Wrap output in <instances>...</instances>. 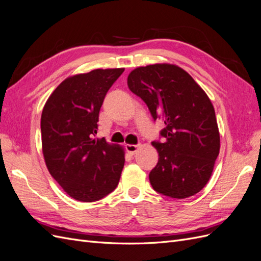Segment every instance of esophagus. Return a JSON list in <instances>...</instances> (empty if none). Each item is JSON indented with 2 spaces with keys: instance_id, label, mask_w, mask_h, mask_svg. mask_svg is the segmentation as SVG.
I'll return each instance as SVG.
<instances>
[{
  "instance_id": "1",
  "label": "esophagus",
  "mask_w": 261,
  "mask_h": 261,
  "mask_svg": "<svg viewBox=\"0 0 261 261\" xmlns=\"http://www.w3.org/2000/svg\"><path fill=\"white\" fill-rule=\"evenodd\" d=\"M139 147H140V145H126V150H127L128 153L135 154Z\"/></svg>"
}]
</instances>
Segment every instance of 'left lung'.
<instances>
[{"instance_id": "8db88e82", "label": "left lung", "mask_w": 261, "mask_h": 261, "mask_svg": "<svg viewBox=\"0 0 261 261\" xmlns=\"http://www.w3.org/2000/svg\"><path fill=\"white\" fill-rule=\"evenodd\" d=\"M129 90L147 105L165 127L159 153L149 173L156 193L171 198L191 197L206 186L220 151V134L210 99L193 77L172 64L137 67L127 78Z\"/></svg>"}]
</instances>
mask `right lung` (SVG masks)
<instances>
[{"mask_svg": "<svg viewBox=\"0 0 261 261\" xmlns=\"http://www.w3.org/2000/svg\"><path fill=\"white\" fill-rule=\"evenodd\" d=\"M124 68L94 69L67 78L45 102L41 114L42 152L52 177L72 198L92 202L116 188L124 150L97 134L107 92Z\"/></svg>", "mask_w": 261, "mask_h": 261, "instance_id": "1", "label": "right lung"}]
</instances>
